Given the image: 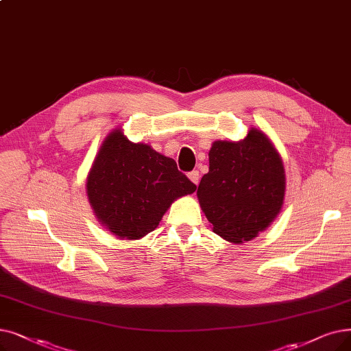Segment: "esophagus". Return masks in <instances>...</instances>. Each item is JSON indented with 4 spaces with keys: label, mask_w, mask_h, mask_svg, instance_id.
I'll return each instance as SVG.
<instances>
[{
    "label": "esophagus",
    "mask_w": 351,
    "mask_h": 351,
    "mask_svg": "<svg viewBox=\"0 0 351 351\" xmlns=\"http://www.w3.org/2000/svg\"><path fill=\"white\" fill-rule=\"evenodd\" d=\"M188 176H189V179L193 182V184L195 185H197V184H199V172H197V171H192V172H189L188 173Z\"/></svg>",
    "instance_id": "1"
}]
</instances>
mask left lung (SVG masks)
I'll return each instance as SVG.
<instances>
[{
  "label": "left lung",
  "mask_w": 351,
  "mask_h": 351,
  "mask_svg": "<svg viewBox=\"0 0 351 351\" xmlns=\"http://www.w3.org/2000/svg\"><path fill=\"white\" fill-rule=\"evenodd\" d=\"M284 166L267 136L251 129L239 142L218 141L197 197L213 232L235 243L264 231L284 201Z\"/></svg>",
  "instance_id": "1"
}]
</instances>
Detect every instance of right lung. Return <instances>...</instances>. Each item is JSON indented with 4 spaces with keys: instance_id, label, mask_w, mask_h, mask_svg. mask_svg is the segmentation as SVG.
Masks as SVG:
<instances>
[{
    "instance_id": "right-lung-1",
    "label": "right lung",
    "mask_w": 351,
    "mask_h": 351,
    "mask_svg": "<svg viewBox=\"0 0 351 351\" xmlns=\"http://www.w3.org/2000/svg\"><path fill=\"white\" fill-rule=\"evenodd\" d=\"M195 191L196 185L179 172L173 159L149 145L129 142L120 130L103 142L87 178L96 217L126 239L154 231L176 197Z\"/></svg>"
}]
</instances>
